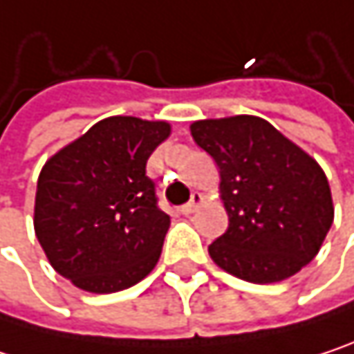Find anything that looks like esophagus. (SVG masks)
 Here are the masks:
<instances>
[{
    "mask_svg": "<svg viewBox=\"0 0 354 354\" xmlns=\"http://www.w3.org/2000/svg\"><path fill=\"white\" fill-rule=\"evenodd\" d=\"M205 203V196L201 194V192H192V198H190V203H186L180 211L184 213V215H192L201 205Z\"/></svg>",
    "mask_w": 354,
    "mask_h": 354,
    "instance_id": "obj_1",
    "label": "esophagus"
}]
</instances>
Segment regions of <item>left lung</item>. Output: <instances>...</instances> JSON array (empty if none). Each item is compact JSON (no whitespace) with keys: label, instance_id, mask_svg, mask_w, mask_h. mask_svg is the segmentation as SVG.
I'll return each mask as SVG.
<instances>
[{"label":"left lung","instance_id":"8db88e82","mask_svg":"<svg viewBox=\"0 0 354 354\" xmlns=\"http://www.w3.org/2000/svg\"><path fill=\"white\" fill-rule=\"evenodd\" d=\"M190 133L219 168V198L230 219L209 246L211 260L254 285L285 281L308 266L334 221L318 162L252 114L194 120Z\"/></svg>","mask_w":354,"mask_h":354}]
</instances>
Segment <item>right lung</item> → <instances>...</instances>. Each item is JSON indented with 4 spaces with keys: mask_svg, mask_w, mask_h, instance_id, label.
Listing matches in <instances>:
<instances>
[{
    "mask_svg": "<svg viewBox=\"0 0 354 354\" xmlns=\"http://www.w3.org/2000/svg\"><path fill=\"white\" fill-rule=\"evenodd\" d=\"M170 133L166 120L108 116L44 162L35 234L77 289L116 293L156 268L170 217L156 205L145 164Z\"/></svg>",
    "mask_w": 354,
    "mask_h": 354,
    "instance_id": "obj_1",
    "label": "right lung"
}]
</instances>
